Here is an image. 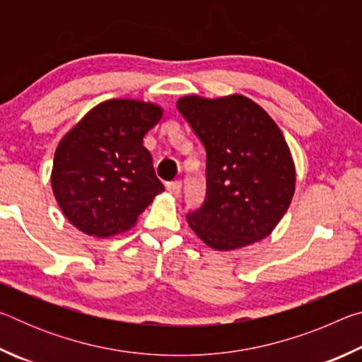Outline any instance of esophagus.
Masks as SVG:
<instances>
[{"label":"esophagus","instance_id":"obj_1","mask_svg":"<svg viewBox=\"0 0 362 362\" xmlns=\"http://www.w3.org/2000/svg\"><path fill=\"white\" fill-rule=\"evenodd\" d=\"M168 192L173 196H175V198H179L180 193H182V182L177 180V182L168 183Z\"/></svg>","mask_w":362,"mask_h":362}]
</instances>
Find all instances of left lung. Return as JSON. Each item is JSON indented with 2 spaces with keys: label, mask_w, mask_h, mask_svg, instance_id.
Returning <instances> with one entry per match:
<instances>
[{
  "label": "left lung",
  "mask_w": 362,
  "mask_h": 362,
  "mask_svg": "<svg viewBox=\"0 0 362 362\" xmlns=\"http://www.w3.org/2000/svg\"><path fill=\"white\" fill-rule=\"evenodd\" d=\"M206 148V199L188 225L216 250L262 241L289 209L296 166L283 132L265 110L241 94L177 100Z\"/></svg>",
  "instance_id": "1"
}]
</instances>
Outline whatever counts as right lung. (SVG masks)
<instances>
[{
	"mask_svg": "<svg viewBox=\"0 0 362 362\" xmlns=\"http://www.w3.org/2000/svg\"><path fill=\"white\" fill-rule=\"evenodd\" d=\"M153 102L110 99L86 113L60 140L51 185L65 218L89 236L131 230L164 192L144 137L163 118Z\"/></svg>",
	"mask_w": 362,
	"mask_h": 362,
	"instance_id": "add662e5",
	"label": "right lung"
}]
</instances>
